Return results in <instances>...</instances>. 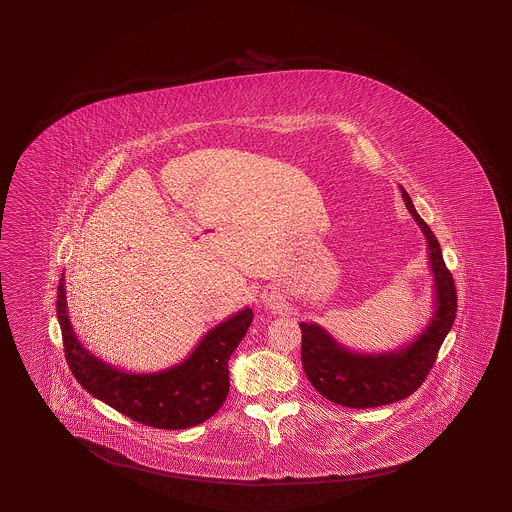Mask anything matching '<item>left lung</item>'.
Here are the masks:
<instances>
[{
    "label": "left lung",
    "instance_id": "left-lung-1",
    "mask_svg": "<svg viewBox=\"0 0 512 512\" xmlns=\"http://www.w3.org/2000/svg\"><path fill=\"white\" fill-rule=\"evenodd\" d=\"M404 203L425 234L430 271L434 276V313L425 329L403 348L384 353H359L344 348L318 324L300 322L302 366L316 392L348 408H373L406 399L425 382L437 351L454 326L457 293L434 232L417 214L401 186Z\"/></svg>",
    "mask_w": 512,
    "mask_h": 512
}]
</instances>
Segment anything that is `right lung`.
Segmentation results:
<instances>
[{
	"instance_id": "obj_1",
	"label": "right lung",
	"mask_w": 512,
	"mask_h": 512,
	"mask_svg": "<svg viewBox=\"0 0 512 512\" xmlns=\"http://www.w3.org/2000/svg\"><path fill=\"white\" fill-rule=\"evenodd\" d=\"M56 315L69 370L82 388L141 425L183 430L205 423L229 395V359L252 322L245 307L212 327L183 362L153 373L108 364L84 348L73 331L66 302V276L58 283Z\"/></svg>"
}]
</instances>
